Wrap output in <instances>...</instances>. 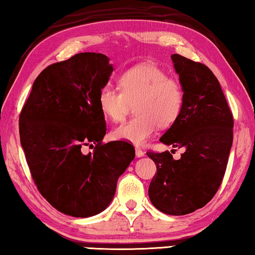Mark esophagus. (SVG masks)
I'll return each mask as SVG.
<instances>
[{
    "mask_svg": "<svg viewBox=\"0 0 255 255\" xmlns=\"http://www.w3.org/2000/svg\"><path fill=\"white\" fill-rule=\"evenodd\" d=\"M135 155H136V157H142L143 155H145V152H143V150H141L140 148H138V147H136V148H135Z\"/></svg>",
    "mask_w": 255,
    "mask_h": 255,
    "instance_id": "1",
    "label": "esophagus"
}]
</instances>
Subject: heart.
Segmentation results:
<instances>
[{
    "label": "heart",
    "mask_w": 255,
    "mask_h": 255,
    "mask_svg": "<svg viewBox=\"0 0 255 255\" xmlns=\"http://www.w3.org/2000/svg\"><path fill=\"white\" fill-rule=\"evenodd\" d=\"M120 90L109 85L99 92V108L106 119L122 122L134 105L136 116L114 128L112 136L142 145L160 128H169L178 120L184 107V91L178 80L168 77L154 64H140L120 77Z\"/></svg>",
    "instance_id": "obj_1"
}]
</instances>
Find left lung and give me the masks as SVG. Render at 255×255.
<instances>
[{"label":"left lung","mask_w":255,"mask_h":255,"mask_svg":"<svg viewBox=\"0 0 255 255\" xmlns=\"http://www.w3.org/2000/svg\"><path fill=\"white\" fill-rule=\"evenodd\" d=\"M184 91L182 113L161 136L164 145L184 148L179 160L165 150L147 152L156 164L148 195L168 215L202 208L219 190L234 139V117L219 80L205 64L171 55Z\"/></svg>","instance_id":"left-lung-1"}]
</instances>
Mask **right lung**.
Here are the masks:
<instances>
[{
	"mask_svg": "<svg viewBox=\"0 0 255 255\" xmlns=\"http://www.w3.org/2000/svg\"><path fill=\"white\" fill-rule=\"evenodd\" d=\"M114 71L103 54L80 53L36 77L19 116L25 157L40 193L58 212L90 217L108 207L134 158L125 141L102 143L98 97ZM95 145L93 153L81 147Z\"/></svg>",
	"mask_w": 255,
	"mask_h": 255,
	"instance_id": "right-lung-1",
	"label": "right lung"
}]
</instances>
